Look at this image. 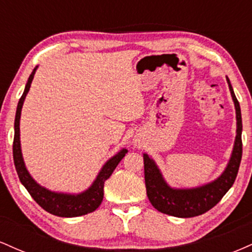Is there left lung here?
<instances>
[{
    "label": "left lung",
    "mask_w": 252,
    "mask_h": 252,
    "mask_svg": "<svg viewBox=\"0 0 252 252\" xmlns=\"http://www.w3.org/2000/svg\"><path fill=\"white\" fill-rule=\"evenodd\" d=\"M227 83L236 106L237 136L231 160L220 178L206 186L199 187V189H173L167 186L166 182L163 181L160 170L158 169L154 161L150 160L148 155H143L147 195H148L149 201L152 202L153 206L160 212L173 217H179V218H190V217L200 216L215 207L221 200L222 196L226 194L227 190L232 187L237 174H238L243 153L242 115L239 102L237 100L228 78Z\"/></svg>",
    "instance_id": "1"
}]
</instances>
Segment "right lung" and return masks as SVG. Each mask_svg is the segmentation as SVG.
Masks as SVG:
<instances>
[{
  "label": "right lung",
  "instance_id": "obj_1",
  "mask_svg": "<svg viewBox=\"0 0 252 252\" xmlns=\"http://www.w3.org/2000/svg\"><path fill=\"white\" fill-rule=\"evenodd\" d=\"M35 70L32 72V74L28 78V82L26 84V88L21 98H20L19 104H17L16 115H15V134H14V142H13V158L15 169L19 175L20 181L28 190V193L32 195V198L35 200L43 210L50 212L51 215L58 217H66V218H72V217H79L88 215V213L94 212L102 204L104 196V182L108 180L110 175L112 174L117 164L124 158L128 150L123 149L115 155L114 158H110L100 173L98 174L97 179L86 192L78 195H68V194H60V193H53L47 190L43 187L39 186L33 179L31 178L30 173L26 169L24 160H22L21 148H20V116H21V109L24 105V100L26 94H28L31 88L32 80H33Z\"/></svg>",
  "mask_w": 252,
  "mask_h": 252
}]
</instances>
